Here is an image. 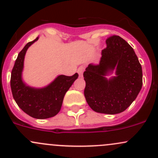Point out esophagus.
Listing matches in <instances>:
<instances>
[{
    "label": "esophagus",
    "mask_w": 158,
    "mask_h": 158,
    "mask_svg": "<svg viewBox=\"0 0 158 158\" xmlns=\"http://www.w3.org/2000/svg\"><path fill=\"white\" fill-rule=\"evenodd\" d=\"M84 67H79L78 69H77V73H78L80 77H82L83 76V72H84Z\"/></svg>",
    "instance_id": "34e87169"
}]
</instances>
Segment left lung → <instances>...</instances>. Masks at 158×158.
Instances as JSON below:
<instances>
[{
  "label": "left lung",
  "instance_id": "obj_1",
  "mask_svg": "<svg viewBox=\"0 0 158 158\" xmlns=\"http://www.w3.org/2000/svg\"><path fill=\"white\" fill-rule=\"evenodd\" d=\"M100 64H90L84 72V97L94 111L117 114L125 111L142 87V69L134 49L118 35L106 41ZM116 71V76H106Z\"/></svg>",
  "mask_w": 158,
  "mask_h": 158
}]
</instances>
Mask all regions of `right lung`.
I'll return each mask as SVG.
<instances>
[{"instance_id":"1","label":"right lung","mask_w":158,"mask_h":158,"mask_svg":"<svg viewBox=\"0 0 158 158\" xmlns=\"http://www.w3.org/2000/svg\"><path fill=\"white\" fill-rule=\"evenodd\" d=\"M39 40V36L24 46L15 61L10 77V87L13 97L24 113L35 118H51L59 113L63 99L78 74L72 76L58 75L46 87L35 88L27 85L23 81L24 58L29 47Z\"/></svg>"}]
</instances>
